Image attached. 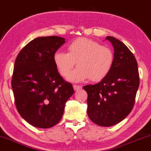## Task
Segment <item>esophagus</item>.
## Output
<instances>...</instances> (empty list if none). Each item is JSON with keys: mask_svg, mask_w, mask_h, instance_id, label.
Instances as JSON below:
<instances>
[{"mask_svg": "<svg viewBox=\"0 0 151 151\" xmlns=\"http://www.w3.org/2000/svg\"><path fill=\"white\" fill-rule=\"evenodd\" d=\"M73 89L75 91H78V90H80L82 89V87L80 86V85H73Z\"/></svg>", "mask_w": 151, "mask_h": 151, "instance_id": "34e87169", "label": "esophagus"}]
</instances>
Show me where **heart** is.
I'll return each mask as SVG.
<instances>
[{"mask_svg":"<svg viewBox=\"0 0 151 151\" xmlns=\"http://www.w3.org/2000/svg\"><path fill=\"white\" fill-rule=\"evenodd\" d=\"M67 53L57 51L53 61L59 73L67 77L75 66L78 67L68 78V81L80 83L91 79L101 81L111 72L114 55L110 48L87 38H78L70 42Z\"/></svg>","mask_w":151,"mask_h":151,"instance_id":"heart-1","label":"heart"}]
</instances>
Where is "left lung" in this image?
Returning <instances> with one entry per match:
<instances>
[{"instance_id": "1", "label": "left lung", "mask_w": 151, "mask_h": 151, "mask_svg": "<svg viewBox=\"0 0 151 151\" xmlns=\"http://www.w3.org/2000/svg\"><path fill=\"white\" fill-rule=\"evenodd\" d=\"M114 48V62L104 80L83 89L87 93V115L102 127L119 123L133 109L139 86L138 65L127 46L112 36H106Z\"/></svg>"}]
</instances>
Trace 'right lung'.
Listing matches in <instances>:
<instances>
[{"mask_svg":"<svg viewBox=\"0 0 151 151\" xmlns=\"http://www.w3.org/2000/svg\"><path fill=\"white\" fill-rule=\"evenodd\" d=\"M59 36L38 37L17 57L12 88L19 113L29 124L47 129L62 118L65 104L74 93L59 73L53 55L65 43Z\"/></svg>","mask_w":151,"mask_h":151,"instance_id":"obj_1","label":"right lung"}]
</instances>
